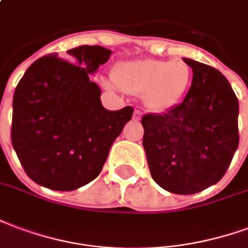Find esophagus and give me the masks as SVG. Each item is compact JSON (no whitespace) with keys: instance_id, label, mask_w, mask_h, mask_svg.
<instances>
[{"instance_id":"esophagus-1","label":"esophagus","mask_w":248,"mask_h":248,"mask_svg":"<svg viewBox=\"0 0 248 248\" xmlns=\"http://www.w3.org/2000/svg\"><path fill=\"white\" fill-rule=\"evenodd\" d=\"M142 116V112L139 111V109H135V112H133V120H140Z\"/></svg>"}]
</instances>
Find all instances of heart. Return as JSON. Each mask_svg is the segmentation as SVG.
Here are the masks:
<instances>
[{
	"label": "heart",
	"instance_id": "obj_1",
	"mask_svg": "<svg viewBox=\"0 0 248 248\" xmlns=\"http://www.w3.org/2000/svg\"><path fill=\"white\" fill-rule=\"evenodd\" d=\"M193 72L184 61L142 59L123 63L113 80L123 91L142 95L148 109L162 112L181 102L190 87Z\"/></svg>",
	"mask_w": 248,
	"mask_h": 248
}]
</instances>
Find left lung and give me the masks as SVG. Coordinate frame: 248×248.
<instances>
[{
  "mask_svg": "<svg viewBox=\"0 0 248 248\" xmlns=\"http://www.w3.org/2000/svg\"><path fill=\"white\" fill-rule=\"evenodd\" d=\"M193 80L182 103L144 115L142 146L152 178L174 194H194L225 176L238 144L239 103L214 67L182 58Z\"/></svg>",
  "mask_w": 248,
  "mask_h": 248,
  "instance_id": "8db88e82",
  "label": "left lung"
}]
</instances>
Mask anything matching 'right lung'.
I'll return each mask as SVG.
<instances>
[{
	"label": "right lung",
	"instance_id": "obj_1",
	"mask_svg": "<svg viewBox=\"0 0 248 248\" xmlns=\"http://www.w3.org/2000/svg\"><path fill=\"white\" fill-rule=\"evenodd\" d=\"M57 52L29 67L13 97L12 144L32 181L51 190L70 191L95 180L112 144L131 120L133 108L108 111L102 90L90 80L109 59L102 46Z\"/></svg>",
	"mask_w": 248,
	"mask_h": 248
}]
</instances>
